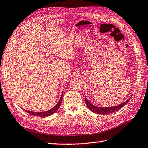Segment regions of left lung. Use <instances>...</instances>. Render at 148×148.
<instances>
[{"label":"left lung","instance_id":"8db88e82","mask_svg":"<svg viewBox=\"0 0 148 148\" xmlns=\"http://www.w3.org/2000/svg\"><path fill=\"white\" fill-rule=\"evenodd\" d=\"M131 98H129L127 100H126L125 102H123L122 103L120 104V105H118L117 106L115 107H96L95 106H93V104H92L88 100L86 99L85 97V102L86 106H88V109L90 110L92 112L96 114H110V113H112L114 112H116L118 110H119L121 109L122 107H123L125 104H127L129 100H130Z\"/></svg>","mask_w":148,"mask_h":148}]
</instances>
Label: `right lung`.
<instances>
[{
    "mask_svg": "<svg viewBox=\"0 0 148 148\" xmlns=\"http://www.w3.org/2000/svg\"><path fill=\"white\" fill-rule=\"evenodd\" d=\"M62 99H63V94H62V96H61V98L59 100L58 103L55 107H53L51 109H50L48 111L39 112H31V111H29V110H25V111L27 112V113L30 114L31 115H32V116H39V117H42L49 116H51V115L53 114L58 109V108L60 107L61 103H62Z\"/></svg>",
    "mask_w": 148,
    "mask_h": 148,
    "instance_id": "add662e5",
    "label": "right lung"
}]
</instances>
